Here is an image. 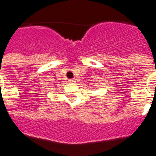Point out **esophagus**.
I'll list each match as a JSON object with an SVG mask.
<instances>
[{"mask_svg": "<svg viewBox=\"0 0 156 156\" xmlns=\"http://www.w3.org/2000/svg\"><path fill=\"white\" fill-rule=\"evenodd\" d=\"M75 79H70L69 81V83H75Z\"/></svg>", "mask_w": 156, "mask_h": 156, "instance_id": "34e87169", "label": "esophagus"}]
</instances>
